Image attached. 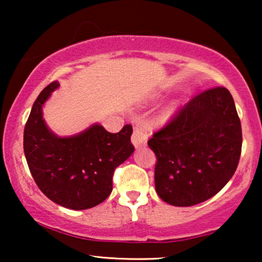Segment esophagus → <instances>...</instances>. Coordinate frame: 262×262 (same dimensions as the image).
I'll return each mask as SVG.
<instances>
[{
  "instance_id": "34e87169",
  "label": "esophagus",
  "mask_w": 262,
  "mask_h": 262,
  "mask_svg": "<svg viewBox=\"0 0 262 262\" xmlns=\"http://www.w3.org/2000/svg\"><path fill=\"white\" fill-rule=\"evenodd\" d=\"M148 134L149 130L145 125H136L134 127V132H132L131 141L136 148H142V146L146 145L148 142Z\"/></svg>"
}]
</instances>
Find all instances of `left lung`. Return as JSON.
Listing matches in <instances>:
<instances>
[{"mask_svg":"<svg viewBox=\"0 0 262 262\" xmlns=\"http://www.w3.org/2000/svg\"><path fill=\"white\" fill-rule=\"evenodd\" d=\"M156 155L155 187L174 206H192L217 194L234 175L242 128L224 87L206 89L179 108L148 141Z\"/></svg>","mask_w":262,"mask_h":262,"instance_id":"left-lung-1","label":"left lung"}]
</instances>
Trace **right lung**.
Segmentation results:
<instances>
[{
	"instance_id": "right-lung-1",
	"label": "right lung",
	"mask_w": 262,
	"mask_h": 262,
	"mask_svg": "<svg viewBox=\"0 0 262 262\" xmlns=\"http://www.w3.org/2000/svg\"><path fill=\"white\" fill-rule=\"evenodd\" d=\"M58 85L51 82L33 103L24 130L25 156L35 184L50 200L71 210L91 209L111 194L114 170L134 152L132 126L111 134L93 125L74 137H57L46 127L41 108Z\"/></svg>"
}]
</instances>
